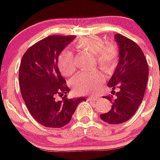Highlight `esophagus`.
I'll return each instance as SVG.
<instances>
[{"instance_id": "esophagus-1", "label": "esophagus", "mask_w": 160, "mask_h": 160, "mask_svg": "<svg viewBox=\"0 0 160 160\" xmlns=\"http://www.w3.org/2000/svg\"><path fill=\"white\" fill-rule=\"evenodd\" d=\"M89 99L91 100V101H98V100L100 99L99 96H96V95H91V96L89 97Z\"/></svg>"}]
</instances>
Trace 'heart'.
I'll return each instance as SVG.
<instances>
[{"label": "heart", "mask_w": 160, "mask_h": 160, "mask_svg": "<svg viewBox=\"0 0 160 160\" xmlns=\"http://www.w3.org/2000/svg\"><path fill=\"white\" fill-rule=\"evenodd\" d=\"M75 46L79 49L94 55L97 63L107 72H110L117 63L118 49L114 43H105L104 39L98 36H88L81 38L76 42ZM58 65L64 76H71L76 71L74 55L70 49L62 52L59 57ZM105 80L101 71L81 72L72 80V88L80 93H93L97 91Z\"/></svg>", "instance_id": "heart-1"}]
</instances>
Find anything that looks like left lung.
Returning <instances> with one entry per match:
<instances>
[{"label": "left lung", "mask_w": 160, "mask_h": 160, "mask_svg": "<svg viewBox=\"0 0 160 160\" xmlns=\"http://www.w3.org/2000/svg\"><path fill=\"white\" fill-rule=\"evenodd\" d=\"M114 38L118 46L119 61L108 86L115 97H104L112 105L108 112L100 115L111 125L127 122L135 114L142 101L149 77L147 61L141 48L121 34L114 35ZM115 88L119 90L116 93Z\"/></svg>", "instance_id": "1"}]
</instances>
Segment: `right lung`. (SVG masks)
<instances>
[{"label":"right lung","instance_id":"right-lung-1","mask_svg":"<svg viewBox=\"0 0 160 160\" xmlns=\"http://www.w3.org/2000/svg\"><path fill=\"white\" fill-rule=\"evenodd\" d=\"M75 35H50L25 52L19 68V86L32 117L43 126L62 128L84 98H67L70 88L58 68V59ZM57 95L63 96L56 101Z\"/></svg>","mask_w":160,"mask_h":160}]
</instances>
